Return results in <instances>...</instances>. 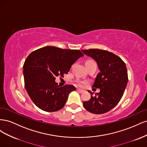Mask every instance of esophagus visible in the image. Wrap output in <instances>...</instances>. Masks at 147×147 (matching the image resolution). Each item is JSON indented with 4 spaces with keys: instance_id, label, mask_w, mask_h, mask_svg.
I'll return each mask as SVG.
<instances>
[{
    "instance_id": "1",
    "label": "esophagus",
    "mask_w": 147,
    "mask_h": 147,
    "mask_svg": "<svg viewBox=\"0 0 147 147\" xmlns=\"http://www.w3.org/2000/svg\"><path fill=\"white\" fill-rule=\"evenodd\" d=\"M77 91L78 92H80V93H82V92H83L84 91V90H80V89H77Z\"/></svg>"
}]
</instances>
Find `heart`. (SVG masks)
<instances>
[{
    "label": "heart",
    "mask_w": 147,
    "mask_h": 147,
    "mask_svg": "<svg viewBox=\"0 0 147 147\" xmlns=\"http://www.w3.org/2000/svg\"><path fill=\"white\" fill-rule=\"evenodd\" d=\"M90 63H96L94 61L92 60H88L86 62L85 64H90ZM75 83H76L77 85L79 87H83L84 86V84L86 83V82H83L79 80H77L75 81Z\"/></svg>",
    "instance_id": "1"
}]
</instances>
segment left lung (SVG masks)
<instances>
[{"instance_id":"1","label":"left lung","mask_w":147,"mask_h":147,"mask_svg":"<svg viewBox=\"0 0 147 147\" xmlns=\"http://www.w3.org/2000/svg\"><path fill=\"white\" fill-rule=\"evenodd\" d=\"M84 55L91 57L98 65L100 73L97 75L92 88H99L100 92L83 102L84 107L94 114L108 112L116 106L124 94L128 76L124 62L113 53L99 49L83 50Z\"/></svg>"}]
</instances>
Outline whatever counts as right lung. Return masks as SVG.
Wrapping results in <instances>:
<instances>
[{"mask_svg": "<svg viewBox=\"0 0 147 147\" xmlns=\"http://www.w3.org/2000/svg\"><path fill=\"white\" fill-rule=\"evenodd\" d=\"M83 56L78 50L50 46L30 53L24 63L23 74L26 90L35 105L48 112L64 107L69 93L76 88L71 84L60 87L55 82L56 77H64Z\"/></svg>", "mask_w": 147, "mask_h": 147, "instance_id": "right-lung-1", "label": "right lung"}]
</instances>
